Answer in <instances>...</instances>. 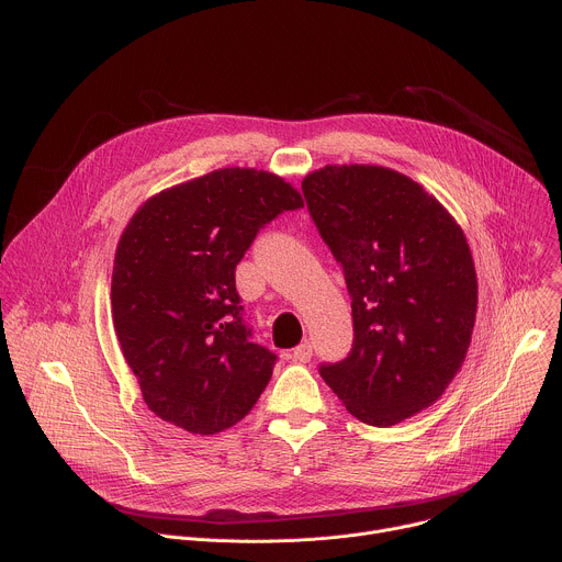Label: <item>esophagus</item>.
<instances>
[{"mask_svg":"<svg viewBox=\"0 0 562 562\" xmlns=\"http://www.w3.org/2000/svg\"><path fill=\"white\" fill-rule=\"evenodd\" d=\"M313 358V345L311 342H302L300 347L293 349V360L295 362H308Z\"/></svg>","mask_w":562,"mask_h":562,"instance_id":"1","label":"esophagus"}]
</instances>
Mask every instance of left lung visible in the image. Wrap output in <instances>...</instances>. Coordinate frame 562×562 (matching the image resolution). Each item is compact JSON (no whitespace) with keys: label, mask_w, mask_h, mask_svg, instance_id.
I'll return each instance as SVG.
<instances>
[{"label":"left lung","mask_w":562,"mask_h":562,"mask_svg":"<svg viewBox=\"0 0 562 562\" xmlns=\"http://www.w3.org/2000/svg\"><path fill=\"white\" fill-rule=\"evenodd\" d=\"M302 193L353 315L349 356L319 364V375L358 420L403 423L431 407L464 362L477 306L467 237L418 182L384 167H325Z\"/></svg>","instance_id":"left-lung-1"}]
</instances>
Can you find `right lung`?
Returning <instances> with one entry per match:
<instances>
[{
	"instance_id": "add662e5",
	"label": "right lung",
	"mask_w": 562,
	"mask_h": 562,
	"mask_svg": "<svg viewBox=\"0 0 562 562\" xmlns=\"http://www.w3.org/2000/svg\"><path fill=\"white\" fill-rule=\"evenodd\" d=\"M302 206L282 178L235 167L157 193L131 217L113 325L157 418L211 436L254 409L278 356L251 342L235 267L265 224Z\"/></svg>"
}]
</instances>
